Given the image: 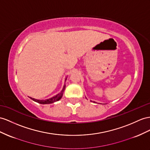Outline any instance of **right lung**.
<instances>
[{"instance_id": "right-lung-1", "label": "right lung", "mask_w": 150, "mask_h": 150, "mask_svg": "<svg viewBox=\"0 0 150 150\" xmlns=\"http://www.w3.org/2000/svg\"><path fill=\"white\" fill-rule=\"evenodd\" d=\"M65 87H66V86L64 85L62 91H61L59 94H57L56 96H55L54 97H52L50 99H46V100H38V99H35L32 98H31L33 101H35L37 103H40V104H51V103H53L59 100V99L61 98V97H62V96L63 94L64 91Z\"/></svg>"}]
</instances>
